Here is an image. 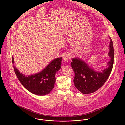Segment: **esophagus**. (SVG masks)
Returning a JSON list of instances; mask_svg holds the SVG:
<instances>
[{"instance_id":"esophagus-1","label":"esophagus","mask_w":125,"mask_h":125,"mask_svg":"<svg viewBox=\"0 0 125 125\" xmlns=\"http://www.w3.org/2000/svg\"><path fill=\"white\" fill-rule=\"evenodd\" d=\"M71 57V55L70 53H66V54H65V55L63 56V60L64 61L67 62L70 60Z\"/></svg>"}]
</instances>
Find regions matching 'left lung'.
I'll list each match as a JSON object with an SVG mask.
<instances>
[{
	"instance_id": "1",
	"label": "left lung",
	"mask_w": 125,
	"mask_h": 125,
	"mask_svg": "<svg viewBox=\"0 0 125 125\" xmlns=\"http://www.w3.org/2000/svg\"><path fill=\"white\" fill-rule=\"evenodd\" d=\"M109 38L110 43L108 55L110 59L107 63V67L101 71L94 70L79 58H72L70 65L75 72V86L83 94H89L96 91L105 84L111 73L114 54L113 42L110 37Z\"/></svg>"
}]
</instances>
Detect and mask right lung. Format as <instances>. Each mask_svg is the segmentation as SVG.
Returning a JSON list of instances; mask_svg holds the SVG:
<instances>
[{
  "label": "right lung",
  "mask_w": 125,
  "mask_h": 125,
  "mask_svg": "<svg viewBox=\"0 0 125 125\" xmlns=\"http://www.w3.org/2000/svg\"><path fill=\"white\" fill-rule=\"evenodd\" d=\"M62 58L52 60L40 72L35 74L25 76L14 66L15 74L22 85L31 93L38 96H44L54 88L56 82L55 75L61 67ZM12 63L14 64L12 57Z\"/></svg>",
  "instance_id": "1"
}]
</instances>
